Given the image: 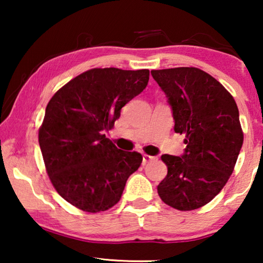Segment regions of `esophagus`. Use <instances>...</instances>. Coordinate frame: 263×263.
I'll use <instances>...</instances> for the list:
<instances>
[{
  "instance_id": "obj_1",
  "label": "esophagus",
  "mask_w": 263,
  "mask_h": 263,
  "mask_svg": "<svg viewBox=\"0 0 263 263\" xmlns=\"http://www.w3.org/2000/svg\"><path fill=\"white\" fill-rule=\"evenodd\" d=\"M156 159H157V157H152V156H147V154H143V156H142V164H147V163H149V161H153Z\"/></svg>"
}]
</instances>
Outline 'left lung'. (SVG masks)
Listing matches in <instances>:
<instances>
[{
    "instance_id": "8db88e82",
    "label": "left lung",
    "mask_w": 263,
    "mask_h": 263,
    "mask_svg": "<svg viewBox=\"0 0 263 263\" xmlns=\"http://www.w3.org/2000/svg\"><path fill=\"white\" fill-rule=\"evenodd\" d=\"M151 74L166 96L174 130L186 138L182 156H161L167 175L158 194L176 210H196L220 193L235 167L243 145L238 107L220 82L197 68Z\"/></svg>"
}]
</instances>
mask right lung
I'll list each match as a JSON object with an SVG mask.
<instances>
[{
	"mask_svg": "<svg viewBox=\"0 0 263 263\" xmlns=\"http://www.w3.org/2000/svg\"><path fill=\"white\" fill-rule=\"evenodd\" d=\"M148 79V69L95 68L50 99L39 146L52 185L73 206L89 213L109 210L141 165V154L118 149L105 133Z\"/></svg>",
	"mask_w": 263,
	"mask_h": 263,
	"instance_id": "add662e5",
	"label": "right lung"
}]
</instances>
